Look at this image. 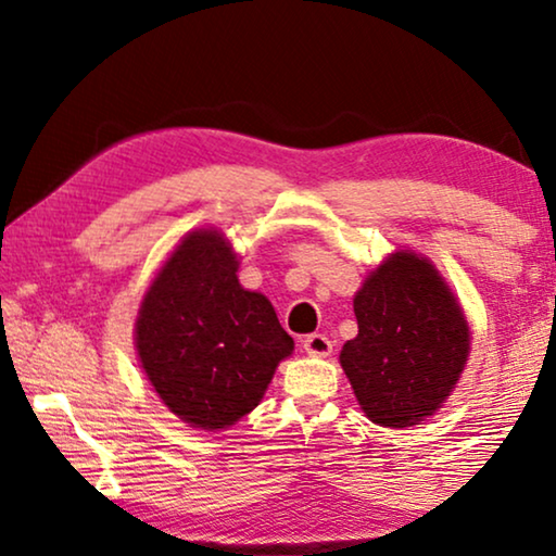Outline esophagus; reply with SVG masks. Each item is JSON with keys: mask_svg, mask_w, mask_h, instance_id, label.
Returning a JSON list of instances; mask_svg holds the SVG:
<instances>
[{"mask_svg": "<svg viewBox=\"0 0 556 556\" xmlns=\"http://www.w3.org/2000/svg\"><path fill=\"white\" fill-rule=\"evenodd\" d=\"M303 349H306L311 356H329L333 344L329 337H324V333H308V337L303 339Z\"/></svg>", "mask_w": 556, "mask_h": 556, "instance_id": "esophagus-1", "label": "esophagus"}]
</instances>
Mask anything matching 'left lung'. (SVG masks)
Instances as JSON below:
<instances>
[{
  "label": "left lung",
  "mask_w": 556,
  "mask_h": 556,
  "mask_svg": "<svg viewBox=\"0 0 556 556\" xmlns=\"http://www.w3.org/2000/svg\"><path fill=\"white\" fill-rule=\"evenodd\" d=\"M359 324L339 359L371 422L407 428L435 413L466 367L470 331L430 261L397 253L354 299Z\"/></svg>",
  "instance_id": "obj_1"
}]
</instances>
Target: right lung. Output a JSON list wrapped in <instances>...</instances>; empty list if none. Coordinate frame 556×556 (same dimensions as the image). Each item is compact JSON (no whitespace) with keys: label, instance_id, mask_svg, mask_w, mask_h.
Returning <instances> with one entry per match:
<instances>
[{"label":"right lung","instance_id":"add662e5","mask_svg":"<svg viewBox=\"0 0 556 556\" xmlns=\"http://www.w3.org/2000/svg\"><path fill=\"white\" fill-rule=\"evenodd\" d=\"M235 273L238 257L223 235H187L143 295L136 321L149 382L192 428L238 422L293 352L270 301L245 291Z\"/></svg>","mask_w":556,"mask_h":556}]
</instances>
